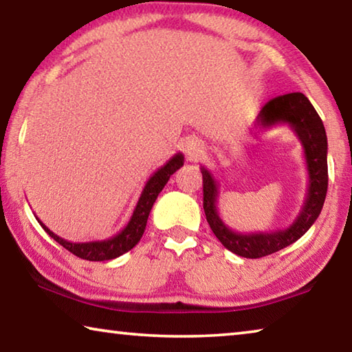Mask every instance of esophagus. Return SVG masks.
<instances>
[{
	"mask_svg": "<svg viewBox=\"0 0 352 352\" xmlns=\"http://www.w3.org/2000/svg\"><path fill=\"white\" fill-rule=\"evenodd\" d=\"M183 151H184V153H186L189 162H197V160L200 158V155L204 153V147H201L199 141L189 140V141L184 142Z\"/></svg>",
	"mask_w": 352,
	"mask_h": 352,
	"instance_id": "esophagus-1",
	"label": "esophagus"
}]
</instances>
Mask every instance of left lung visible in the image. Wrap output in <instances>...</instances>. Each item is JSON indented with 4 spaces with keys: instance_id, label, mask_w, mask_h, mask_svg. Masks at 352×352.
Here are the masks:
<instances>
[{
    "instance_id": "obj_1",
    "label": "left lung",
    "mask_w": 352,
    "mask_h": 352,
    "mask_svg": "<svg viewBox=\"0 0 352 352\" xmlns=\"http://www.w3.org/2000/svg\"><path fill=\"white\" fill-rule=\"evenodd\" d=\"M289 126L301 142L307 169V192L300 214L287 228L270 233H239L231 230L217 210L219 183L212 172L201 166L204 175V210L212 233L225 248L242 258H262L289 247L318 219L327 190V136L323 121L302 93H289L272 99L256 116L258 129Z\"/></svg>"
}]
</instances>
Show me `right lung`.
<instances>
[{
    "label": "right lung",
    "instance_id": "add662e5",
    "mask_svg": "<svg viewBox=\"0 0 352 352\" xmlns=\"http://www.w3.org/2000/svg\"><path fill=\"white\" fill-rule=\"evenodd\" d=\"M183 163H184L183 153L178 152L169 160L168 163L163 164L158 170L153 172L152 177L147 180L144 189H142V192L138 199V204H136L132 217H130L127 225L124 226L118 234L109 237V239L90 241V242H69V241H65L63 237L57 236L56 233H52V231L37 217L38 223L41 225V228H43L46 233L52 237V239L60 243L62 247L67 248L68 252L76 254L77 258H82L87 261H110V259L119 258V256L127 253L129 250H132L136 243L141 241L147 225L148 214H151L155 200H157L158 194L163 190L164 184L169 182L170 175L174 174L175 170L180 169Z\"/></svg>",
    "mask_w": 352,
    "mask_h": 352
}]
</instances>
